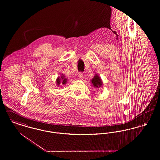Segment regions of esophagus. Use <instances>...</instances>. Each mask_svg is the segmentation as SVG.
Returning a JSON list of instances; mask_svg holds the SVG:
<instances>
[{
	"instance_id": "1",
	"label": "esophagus",
	"mask_w": 160,
	"mask_h": 160,
	"mask_svg": "<svg viewBox=\"0 0 160 160\" xmlns=\"http://www.w3.org/2000/svg\"><path fill=\"white\" fill-rule=\"evenodd\" d=\"M78 78H79V79H80V80H83L84 78V75L83 73H79V74H78Z\"/></svg>"
}]
</instances>
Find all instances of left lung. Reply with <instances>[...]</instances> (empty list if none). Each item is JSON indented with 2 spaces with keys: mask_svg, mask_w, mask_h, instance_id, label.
Segmentation results:
<instances>
[{
  "mask_svg": "<svg viewBox=\"0 0 160 160\" xmlns=\"http://www.w3.org/2000/svg\"><path fill=\"white\" fill-rule=\"evenodd\" d=\"M91 82L92 86L94 88H95L97 90L98 89L102 88L103 86V82L98 74H95L92 78V79L91 80Z\"/></svg>",
  "mask_w": 160,
  "mask_h": 160,
  "instance_id": "1",
  "label": "left lung"
}]
</instances>
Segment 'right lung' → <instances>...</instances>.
Listing matches in <instances>:
<instances>
[{
  "mask_svg": "<svg viewBox=\"0 0 160 160\" xmlns=\"http://www.w3.org/2000/svg\"><path fill=\"white\" fill-rule=\"evenodd\" d=\"M56 84L58 86H59V85L61 83L63 85H65L67 82V78H66V77L63 74H61V76L58 77L56 80Z\"/></svg>",
  "mask_w": 160,
  "mask_h": 160,
  "instance_id": "add662e5",
  "label": "right lung"
}]
</instances>
